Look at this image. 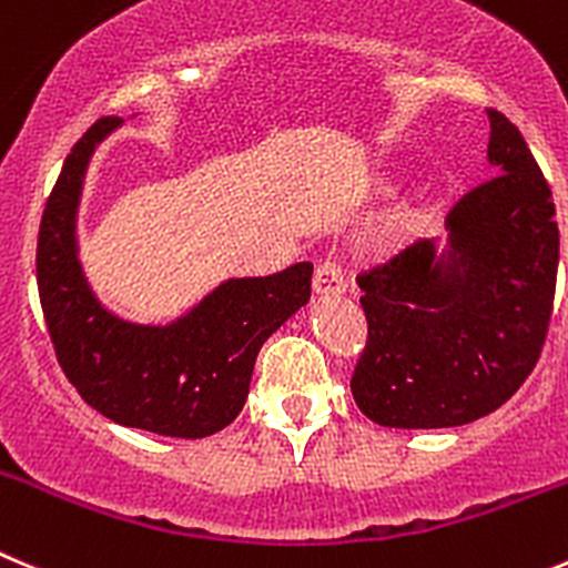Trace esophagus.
<instances>
[{
  "instance_id": "esophagus-1",
  "label": "esophagus",
  "mask_w": 568,
  "mask_h": 568,
  "mask_svg": "<svg viewBox=\"0 0 568 568\" xmlns=\"http://www.w3.org/2000/svg\"><path fill=\"white\" fill-rule=\"evenodd\" d=\"M312 290L317 295H337L345 290L343 281V270L334 258H323L321 264L315 267V275H312Z\"/></svg>"
}]
</instances>
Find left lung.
Wrapping results in <instances>:
<instances>
[{"label":"left lung","mask_w":568,"mask_h":568,"mask_svg":"<svg viewBox=\"0 0 568 568\" xmlns=\"http://www.w3.org/2000/svg\"><path fill=\"white\" fill-rule=\"evenodd\" d=\"M488 119L499 175L457 200L446 251L418 240L356 275L368 339L351 393L379 426L471 424L541 356L560 253L552 192L510 119L496 108Z\"/></svg>","instance_id":"8db88e82"}]
</instances>
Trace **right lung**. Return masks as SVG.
<instances>
[{
  "label": "right lung",
  "mask_w": 568,
  "mask_h": 568,
  "mask_svg": "<svg viewBox=\"0 0 568 568\" xmlns=\"http://www.w3.org/2000/svg\"><path fill=\"white\" fill-rule=\"evenodd\" d=\"M119 125V116L97 119L47 197L36 253L41 310L63 374L89 407L113 424L194 440L240 415L258 348L310 301L312 264L225 281L166 326L108 312L80 267L74 220L91 153Z\"/></svg>",
  "instance_id": "obj_1"
}]
</instances>
